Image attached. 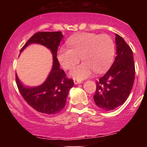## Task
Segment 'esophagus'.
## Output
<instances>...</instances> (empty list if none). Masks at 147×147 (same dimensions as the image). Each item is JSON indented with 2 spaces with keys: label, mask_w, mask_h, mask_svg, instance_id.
Segmentation results:
<instances>
[{
  "label": "esophagus",
  "mask_w": 147,
  "mask_h": 147,
  "mask_svg": "<svg viewBox=\"0 0 147 147\" xmlns=\"http://www.w3.org/2000/svg\"><path fill=\"white\" fill-rule=\"evenodd\" d=\"M74 83H75V84H82V82H81V81L77 80V79H74Z\"/></svg>",
  "instance_id": "esophagus-1"
}]
</instances>
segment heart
Here are the masks:
<instances>
[{
	"label": "heart",
	"mask_w": 147,
	"mask_h": 147,
	"mask_svg": "<svg viewBox=\"0 0 147 147\" xmlns=\"http://www.w3.org/2000/svg\"><path fill=\"white\" fill-rule=\"evenodd\" d=\"M68 48L61 47L57 58L65 70H71L79 62L83 63L71 72L74 78L82 80L89 77L92 71L101 73L111 63L115 55L113 40L109 35L95 33H81L67 41Z\"/></svg>",
	"instance_id": "heart-1"
}]
</instances>
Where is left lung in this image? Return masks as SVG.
Returning <instances> with one entry per match:
<instances>
[{
	"instance_id": "obj_1",
	"label": "left lung",
	"mask_w": 147,
	"mask_h": 147,
	"mask_svg": "<svg viewBox=\"0 0 147 147\" xmlns=\"http://www.w3.org/2000/svg\"><path fill=\"white\" fill-rule=\"evenodd\" d=\"M115 41L117 56L111 68L96 82V91L93 96L96 105L106 111L114 110L126 102L135 79L132 50L117 34Z\"/></svg>"
}]
</instances>
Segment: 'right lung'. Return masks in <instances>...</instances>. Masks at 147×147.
<instances>
[{
    "label": "right lung",
    "instance_id": "add662e5",
    "mask_svg": "<svg viewBox=\"0 0 147 147\" xmlns=\"http://www.w3.org/2000/svg\"><path fill=\"white\" fill-rule=\"evenodd\" d=\"M63 38L61 32H38L33 35L21 48V52L31 43H39L50 49L53 55V66L48 79L42 85L34 88L24 87L16 75V85L23 98L38 112L45 114L59 113L66 103L69 90L74 86L68 79L57 57V50Z\"/></svg>",
    "mask_w": 147,
    "mask_h": 147
}]
</instances>
